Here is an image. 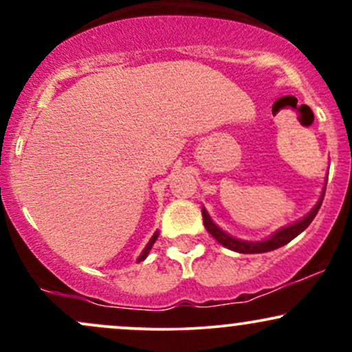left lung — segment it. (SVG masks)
Wrapping results in <instances>:
<instances>
[{
	"mask_svg": "<svg viewBox=\"0 0 352 352\" xmlns=\"http://www.w3.org/2000/svg\"><path fill=\"white\" fill-rule=\"evenodd\" d=\"M324 190L326 188H322L321 199H319V201L316 204V207L311 210L308 215L302 217L301 220L294 221V223H292V225H288V227L278 230V232H274L272 236L265 238V240H261V241H245V240H238V238L230 236L227 232H223V230L218 227V225L213 223L207 210L201 208V215H204V225H205V228H207V232L213 238H215L218 243L223 245L225 248L233 250V252H238V253H266V252H273V250L281 248V246H285L286 243H289V241H292L293 238H296L301 232H305V230L309 227V223L314 220V217H316L318 210L321 208L322 199H324Z\"/></svg>",
	"mask_w": 352,
	"mask_h": 352,
	"instance_id": "8db88e82",
	"label": "left lung"
}]
</instances>
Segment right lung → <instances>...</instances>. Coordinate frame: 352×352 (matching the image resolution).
I'll return each mask as SVG.
<instances>
[{
  "mask_svg": "<svg viewBox=\"0 0 352 352\" xmlns=\"http://www.w3.org/2000/svg\"><path fill=\"white\" fill-rule=\"evenodd\" d=\"M157 236H159V233H153V236L151 238V241H148L147 243V246H145V248L142 250V253H140V256L137 258V261H142V260H145V258H147V254H148V252H151V248H152V245L155 243V240H157Z\"/></svg>",
  "mask_w": 352,
  "mask_h": 352,
  "instance_id": "right-lung-1",
  "label": "right lung"
}]
</instances>
